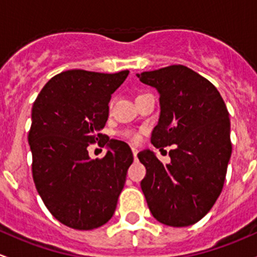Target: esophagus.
<instances>
[{
	"label": "esophagus",
	"mask_w": 257,
	"mask_h": 257,
	"mask_svg": "<svg viewBox=\"0 0 257 257\" xmlns=\"http://www.w3.org/2000/svg\"><path fill=\"white\" fill-rule=\"evenodd\" d=\"M132 153H134V157H135V160H136L137 153H139V151H137L136 147H132Z\"/></svg>",
	"instance_id": "34e87169"
}]
</instances>
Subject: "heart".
Segmentation results:
<instances>
[{
    "mask_svg": "<svg viewBox=\"0 0 257 257\" xmlns=\"http://www.w3.org/2000/svg\"><path fill=\"white\" fill-rule=\"evenodd\" d=\"M112 104H113V101H112V100H111L109 106L112 107ZM125 136L128 137V139L132 140V141H137V140H139V135L134 134V132H125Z\"/></svg>",
    "mask_w": 257,
    "mask_h": 257,
    "instance_id": "obj_1",
    "label": "heart"
}]
</instances>
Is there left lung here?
<instances>
[{
	"instance_id": "left-lung-1",
	"label": "left lung",
	"mask_w": 257,
	"mask_h": 257,
	"mask_svg": "<svg viewBox=\"0 0 257 257\" xmlns=\"http://www.w3.org/2000/svg\"><path fill=\"white\" fill-rule=\"evenodd\" d=\"M160 94L155 147L174 145L171 162L137 155L146 167L141 189L152 215L168 226H189L210 210L223 189L231 156L229 112L215 86L184 65L136 74Z\"/></svg>"
}]
</instances>
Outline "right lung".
<instances>
[{"label": "right lung", "instance_id": "obj_1", "mask_svg": "<svg viewBox=\"0 0 257 257\" xmlns=\"http://www.w3.org/2000/svg\"><path fill=\"white\" fill-rule=\"evenodd\" d=\"M81 69L53 76L32 107L28 134L37 192L57 220L76 230L104 225L113 215L134 155L126 142L100 134L111 95L127 78ZM103 140L108 152L91 160L89 143Z\"/></svg>", "mask_w": 257, "mask_h": 257}]
</instances>
